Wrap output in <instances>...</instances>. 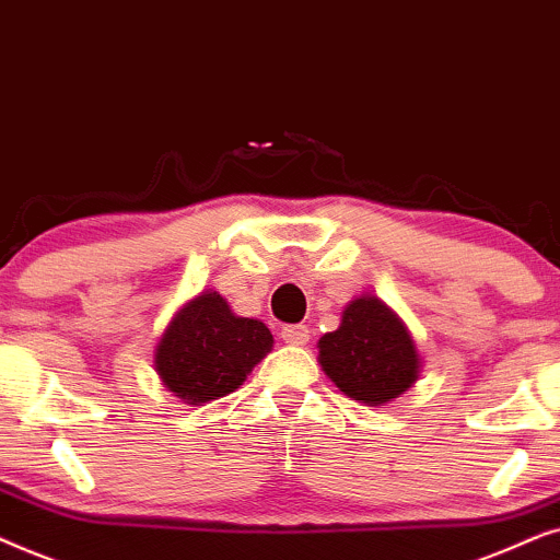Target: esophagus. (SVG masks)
<instances>
[{
  "mask_svg": "<svg viewBox=\"0 0 560 560\" xmlns=\"http://www.w3.org/2000/svg\"><path fill=\"white\" fill-rule=\"evenodd\" d=\"M281 340H284L287 346H307L310 330L304 325H287L284 330H281Z\"/></svg>",
  "mask_w": 560,
  "mask_h": 560,
  "instance_id": "esophagus-1",
  "label": "esophagus"
}]
</instances>
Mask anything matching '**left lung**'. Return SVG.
<instances>
[{
  "mask_svg": "<svg viewBox=\"0 0 560 560\" xmlns=\"http://www.w3.org/2000/svg\"><path fill=\"white\" fill-rule=\"evenodd\" d=\"M319 366L346 397L384 407L412 389L422 371L420 350L397 312L374 294L346 304L338 330L317 342Z\"/></svg>",
  "mask_w": 560,
  "mask_h": 560,
  "instance_id": "obj_1",
  "label": "left lung"
}]
</instances>
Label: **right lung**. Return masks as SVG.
<instances>
[{
	"instance_id": "right-lung-1",
	"label": "right lung",
	"mask_w": 560,
	"mask_h": 560,
	"mask_svg": "<svg viewBox=\"0 0 560 560\" xmlns=\"http://www.w3.org/2000/svg\"><path fill=\"white\" fill-rule=\"evenodd\" d=\"M271 348L273 335L260 319L235 315L225 296L205 289L174 312L153 366L176 399L202 407L241 389Z\"/></svg>"
}]
</instances>
